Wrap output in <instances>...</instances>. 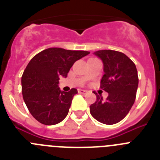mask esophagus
I'll list each match as a JSON object with an SVG mask.
<instances>
[{"mask_svg": "<svg viewBox=\"0 0 160 160\" xmlns=\"http://www.w3.org/2000/svg\"><path fill=\"white\" fill-rule=\"evenodd\" d=\"M78 93H80V94H87V90H82V89H79L78 90Z\"/></svg>", "mask_w": 160, "mask_h": 160, "instance_id": "esophagus-1", "label": "esophagus"}]
</instances>
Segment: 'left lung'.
Returning <instances> with one entry per match:
<instances>
[{
    "label": "left lung",
    "instance_id": "1",
    "mask_svg": "<svg viewBox=\"0 0 160 160\" xmlns=\"http://www.w3.org/2000/svg\"><path fill=\"white\" fill-rule=\"evenodd\" d=\"M103 63L101 87L108 93L106 100L97 93L96 102L90 106V112L97 121L112 125L128 114L136 97L138 85L135 63L121 52L105 49L94 52Z\"/></svg>",
    "mask_w": 160,
    "mask_h": 160
}]
</instances>
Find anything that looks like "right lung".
<instances>
[{
    "mask_svg": "<svg viewBox=\"0 0 160 160\" xmlns=\"http://www.w3.org/2000/svg\"><path fill=\"white\" fill-rule=\"evenodd\" d=\"M90 53L83 50L49 48L38 53L27 65L22 77V95L32 117L45 125H55L67 116L78 90L62 91L61 77L66 78L76 61Z\"/></svg>",
    "mask_w": 160,
    "mask_h": 160,
    "instance_id": "add662e5",
    "label": "right lung"
}]
</instances>
